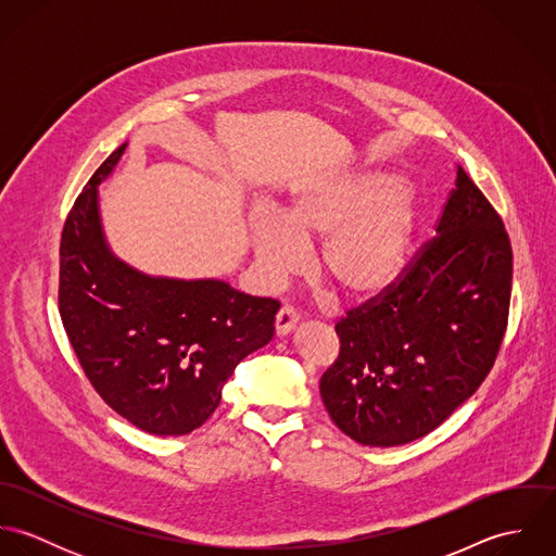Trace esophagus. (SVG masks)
Wrapping results in <instances>:
<instances>
[{
  "instance_id": "1",
  "label": "esophagus",
  "mask_w": 556,
  "mask_h": 556,
  "mask_svg": "<svg viewBox=\"0 0 556 556\" xmlns=\"http://www.w3.org/2000/svg\"><path fill=\"white\" fill-rule=\"evenodd\" d=\"M298 313H295V308L293 306H282L280 311H278V315H276V333L278 336H285V333H289L295 325H298Z\"/></svg>"
}]
</instances>
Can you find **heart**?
<instances>
[{"mask_svg":"<svg viewBox=\"0 0 556 556\" xmlns=\"http://www.w3.org/2000/svg\"><path fill=\"white\" fill-rule=\"evenodd\" d=\"M417 227L415 194L392 175L338 173L304 186L282 218L250 225L256 261L269 280L295 274L302 243H318L317 276L340 298L368 302L402 276Z\"/></svg>","mask_w":556,"mask_h":556,"instance_id":"obj_1","label":"heart"}]
</instances>
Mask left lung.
Returning <instances> with one entry per match:
<instances>
[{"mask_svg": "<svg viewBox=\"0 0 556 556\" xmlns=\"http://www.w3.org/2000/svg\"><path fill=\"white\" fill-rule=\"evenodd\" d=\"M434 229L383 295L336 323L340 351L320 377V396L362 445L426 437L496 362L509 317L511 241L460 164Z\"/></svg>", "mask_w": 556, "mask_h": 556, "instance_id": "1", "label": "left lung"}]
</instances>
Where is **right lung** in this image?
Here are the masks:
<instances>
[{"label":"right lung","instance_id":"add662e5","mask_svg":"<svg viewBox=\"0 0 556 556\" xmlns=\"http://www.w3.org/2000/svg\"><path fill=\"white\" fill-rule=\"evenodd\" d=\"M119 146L80 190L60 241V315L80 368L115 413L159 434H188L218 408L239 362L274 336L278 300L220 280L150 278L102 238L98 184Z\"/></svg>","mask_w":556,"mask_h":556}]
</instances>
